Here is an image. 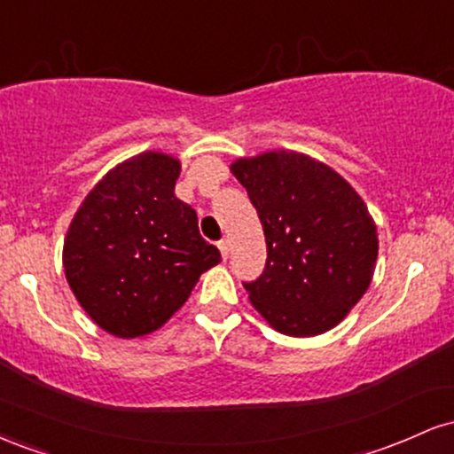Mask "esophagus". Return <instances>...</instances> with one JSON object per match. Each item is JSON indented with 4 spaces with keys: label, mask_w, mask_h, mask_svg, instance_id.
I'll return each mask as SVG.
<instances>
[{
    "label": "esophagus",
    "mask_w": 454,
    "mask_h": 454,
    "mask_svg": "<svg viewBox=\"0 0 454 454\" xmlns=\"http://www.w3.org/2000/svg\"><path fill=\"white\" fill-rule=\"evenodd\" d=\"M217 247H220L222 258L226 260V258H228V252H231V241H228V239H222V241L217 243Z\"/></svg>",
    "instance_id": "esophagus-1"
}]
</instances>
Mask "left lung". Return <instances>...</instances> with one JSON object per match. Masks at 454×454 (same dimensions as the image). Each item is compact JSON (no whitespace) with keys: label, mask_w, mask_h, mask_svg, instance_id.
I'll return each mask as SVG.
<instances>
[{"label":"left lung","mask_w":454,"mask_h":454,"mask_svg":"<svg viewBox=\"0 0 454 454\" xmlns=\"http://www.w3.org/2000/svg\"><path fill=\"white\" fill-rule=\"evenodd\" d=\"M231 173L247 190L267 241V267L245 284L249 303L284 335L331 331L376 270L378 232L364 200L325 161L288 149L234 160Z\"/></svg>","instance_id":"1"}]
</instances>
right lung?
Wrapping results in <instances>:
<instances>
[{
	"instance_id": "1",
	"label": "right lung",
	"mask_w": 454,
	"mask_h": 454,
	"mask_svg": "<svg viewBox=\"0 0 454 454\" xmlns=\"http://www.w3.org/2000/svg\"><path fill=\"white\" fill-rule=\"evenodd\" d=\"M181 161L143 151L108 170L81 202L64 239V269L78 305L102 331L137 340L181 309L220 249L175 196Z\"/></svg>"
}]
</instances>
